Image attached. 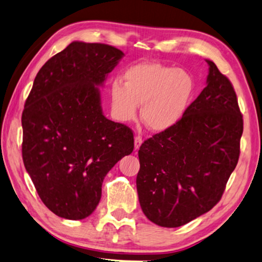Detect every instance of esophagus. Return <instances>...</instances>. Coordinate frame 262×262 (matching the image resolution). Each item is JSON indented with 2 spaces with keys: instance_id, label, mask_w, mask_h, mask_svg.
I'll return each mask as SVG.
<instances>
[{
  "instance_id": "1",
  "label": "esophagus",
  "mask_w": 262,
  "mask_h": 262,
  "mask_svg": "<svg viewBox=\"0 0 262 262\" xmlns=\"http://www.w3.org/2000/svg\"><path fill=\"white\" fill-rule=\"evenodd\" d=\"M142 142H143V140H142V136H136V137H135V142H134L135 150H139V149H140Z\"/></svg>"
}]
</instances>
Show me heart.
<instances>
[{
  "label": "heart",
  "mask_w": 262,
  "mask_h": 262,
  "mask_svg": "<svg viewBox=\"0 0 262 262\" xmlns=\"http://www.w3.org/2000/svg\"><path fill=\"white\" fill-rule=\"evenodd\" d=\"M196 89L194 79L183 69L158 63L132 66L123 82L110 85L113 117L120 122L134 120L142 104L141 117L154 132H165L183 118Z\"/></svg>",
  "instance_id": "b5f03b06"
}]
</instances>
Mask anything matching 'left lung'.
<instances>
[{
    "instance_id": "obj_1",
    "label": "left lung",
    "mask_w": 262,
    "mask_h": 262,
    "mask_svg": "<svg viewBox=\"0 0 262 262\" xmlns=\"http://www.w3.org/2000/svg\"><path fill=\"white\" fill-rule=\"evenodd\" d=\"M206 61V87L183 118L139 150L140 205L160 227H181L212 210L238 163L243 116L236 93L216 65Z\"/></svg>"
}]
</instances>
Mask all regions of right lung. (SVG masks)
<instances>
[{"mask_svg":"<svg viewBox=\"0 0 262 262\" xmlns=\"http://www.w3.org/2000/svg\"><path fill=\"white\" fill-rule=\"evenodd\" d=\"M123 56L112 46L74 41L42 66L26 99L24 165L41 201L60 217L89 216L105 175L134 149L130 128L103 115L98 88Z\"/></svg>","mask_w":262,"mask_h":262,"instance_id":"1","label":"right lung"}]
</instances>
